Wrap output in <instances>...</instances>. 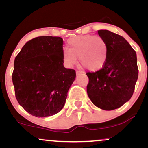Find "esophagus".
Returning a JSON list of instances; mask_svg holds the SVG:
<instances>
[{
  "mask_svg": "<svg viewBox=\"0 0 148 148\" xmlns=\"http://www.w3.org/2000/svg\"><path fill=\"white\" fill-rule=\"evenodd\" d=\"M76 74H77V75H80V74H82L83 73H84L82 71H80V70H76Z\"/></svg>",
  "mask_w": 148,
  "mask_h": 148,
  "instance_id": "1",
  "label": "esophagus"
}]
</instances>
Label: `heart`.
Returning a JSON list of instances; mask_svg holds the SVG:
<instances>
[{"mask_svg":"<svg viewBox=\"0 0 148 148\" xmlns=\"http://www.w3.org/2000/svg\"><path fill=\"white\" fill-rule=\"evenodd\" d=\"M68 49L62 52L64 64L72 67L80 62L90 70H97L104 65L107 58V45L102 37L86 35L69 40Z\"/></svg>","mask_w":148,"mask_h":148,"instance_id":"heart-1","label":"heart"}]
</instances>
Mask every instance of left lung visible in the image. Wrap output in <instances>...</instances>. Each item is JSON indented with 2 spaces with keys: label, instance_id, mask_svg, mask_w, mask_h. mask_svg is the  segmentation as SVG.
Returning <instances> with one entry per match:
<instances>
[{
  "label": "left lung",
  "instance_id": "obj_1",
  "mask_svg": "<svg viewBox=\"0 0 148 148\" xmlns=\"http://www.w3.org/2000/svg\"><path fill=\"white\" fill-rule=\"evenodd\" d=\"M108 48L106 62L95 72H87V92L93 104L106 111L120 108L131 99L138 76L136 51L123 37L98 30Z\"/></svg>",
  "mask_w": 148,
  "mask_h": 148
}]
</instances>
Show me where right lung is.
I'll return each instance as SVG.
<instances>
[{
    "mask_svg": "<svg viewBox=\"0 0 148 148\" xmlns=\"http://www.w3.org/2000/svg\"><path fill=\"white\" fill-rule=\"evenodd\" d=\"M62 46L60 37H37L27 42L15 58V96L33 116L44 118L60 112L75 80V70L63 65Z\"/></svg>",
    "mask_w": 148,
    "mask_h": 148,
    "instance_id": "add662e5",
    "label": "right lung"
}]
</instances>
